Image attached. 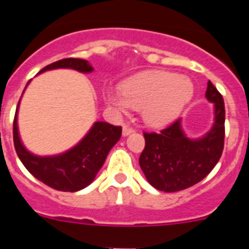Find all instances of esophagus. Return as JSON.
Returning <instances> with one entry per match:
<instances>
[{
    "label": "esophagus",
    "mask_w": 249,
    "mask_h": 249,
    "mask_svg": "<svg viewBox=\"0 0 249 249\" xmlns=\"http://www.w3.org/2000/svg\"><path fill=\"white\" fill-rule=\"evenodd\" d=\"M132 132H133V128H132V127H129L128 124H124V126H123V129H122L123 136H128V135H131Z\"/></svg>",
    "instance_id": "34e87169"
}]
</instances>
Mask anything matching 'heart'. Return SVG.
<instances>
[{
    "label": "heart",
    "instance_id": "obj_1",
    "mask_svg": "<svg viewBox=\"0 0 249 249\" xmlns=\"http://www.w3.org/2000/svg\"><path fill=\"white\" fill-rule=\"evenodd\" d=\"M195 93L191 78L166 71L142 72L122 83L121 91H108L106 102L118 113L131 108L142 113L153 127L166 126L179 116Z\"/></svg>",
    "mask_w": 249,
    "mask_h": 249
}]
</instances>
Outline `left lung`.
Here are the masks:
<instances>
[{"label":"left lung","mask_w":249,"mask_h":249,"mask_svg":"<svg viewBox=\"0 0 249 249\" xmlns=\"http://www.w3.org/2000/svg\"><path fill=\"white\" fill-rule=\"evenodd\" d=\"M207 100L214 105V123L199 140H190L181 128V118L160 132H143L144 149L140 166L149 184L163 192H177L195 186L214 168L224 147V101L208 82Z\"/></svg>","instance_id":"8db88e82"}]
</instances>
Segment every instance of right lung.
I'll return each mask as SVG.
<instances>
[{
  "instance_id": "1",
  "label": "right lung",
  "mask_w": 249,
  "mask_h": 249,
  "mask_svg": "<svg viewBox=\"0 0 249 249\" xmlns=\"http://www.w3.org/2000/svg\"><path fill=\"white\" fill-rule=\"evenodd\" d=\"M53 68H72L80 72H92L89 61L81 58H63L42 68L41 72ZM17 105L13 120V143L17 156L32 176L46 186L62 192H76L89 186L94 179L112 147L122 136V127L107 122H96L80 143L66 153L52 157H38L21 143L17 129Z\"/></svg>"
}]
</instances>
